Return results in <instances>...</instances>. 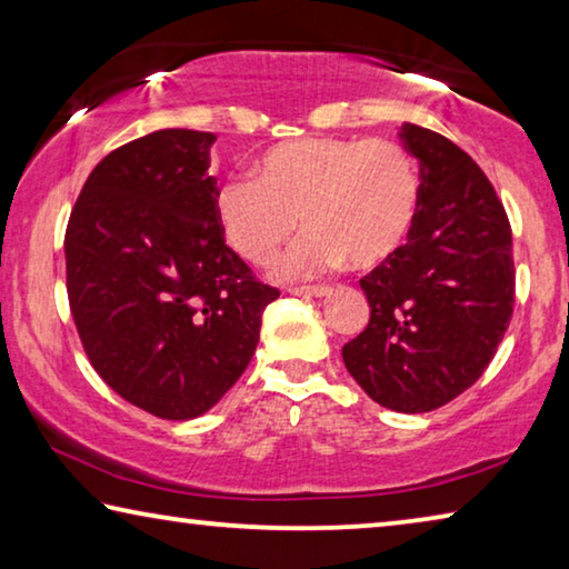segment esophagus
Segmentation results:
<instances>
[{"instance_id": "34e87169", "label": "esophagus", "mask_w": 569, "mask_h": 569, "mask_svg": "<svg viewBox=\"0 0 569 569\" xmlns=\"http://www.w3.org/2000/svg\"><path fill=\"white\" fill-rule=\"evenodd\" d=\"M288 293L303 296V298H321V296H329V288L326 286H293V288H288Z\"/></svg>"}]
</instances>
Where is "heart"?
Listing matches in <instances>:
<instances>
[{"label":"heart","mask_w":569,"mask_h":569,"mask_svg":"<svg viewBox=\"0 0 569 569\" xmlns=\"http://www.w3.org/2000/svg\"><path fill=\"white\" fill-rule=\"evenodd\" d=\"M419 210V172L391 140L301 138L266 150L256 178H230L216 196L228 246L248 263L276 256L296 223L308 228L278 261L281 278L377 266L407 240Z\"/></svg>","instance_id":"obj_1"}]
</instances>
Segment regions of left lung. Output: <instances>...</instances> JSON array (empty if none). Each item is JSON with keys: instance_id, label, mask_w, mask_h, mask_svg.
Wrapping results in <instances>:
<instances>
[{"instance_id": "8db88e82", "label": "left lung", "mask_w": 569, "mask_h": 569, "mask_svg": "<svg viewBox=\"0 0 569 569\" xmlns=\"http://www.w3.org/2000/svg\"><path fill=\"white\" fill-rule=\"evenodd\" d=\"M399 138L419 160V210L407 243L361 278L369 326L343 363L391 411L445 407L475 383L512 319V228L492 182L465 150L419 124Z\"/></svg>"}]
</instances>
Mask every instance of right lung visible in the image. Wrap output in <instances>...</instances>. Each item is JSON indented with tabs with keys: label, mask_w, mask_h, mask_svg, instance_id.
Returning <instances> with one entry per match:
<instances>
[{
	"label": "right lung",
	"mask_w": 569,
	"mask_h": 569,
	"mask_svg": "<svg viewBox=\"0 0 569 569\" xmlns=\"http://www.w3.org/2000/svg\"><path fill=\"white\" fill-rule=\"evenodd\" d=\"M213 132L158 130L112 150L64 233L67 296L94 371L152 417L196 419L246 371L278 288L226 246Z\"/></svg>",
	"instance_id": "1"
}]
</instances>
